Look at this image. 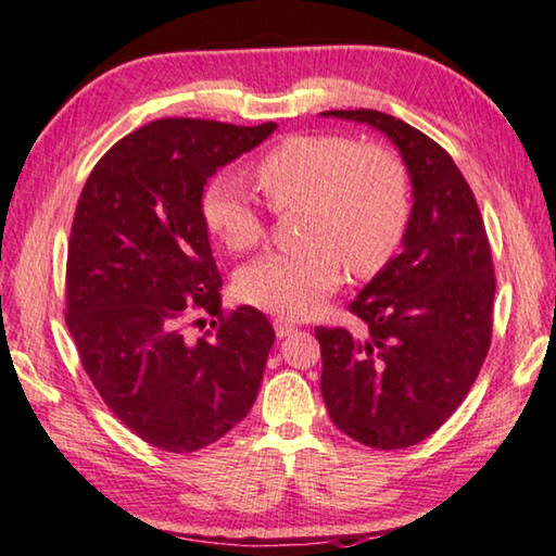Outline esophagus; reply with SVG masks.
I'll return each mask as SVG.
<instances>
[{
    "label": "esophagus",
    "mask_w": 556,
    "mask_h": 556,
    "mask_svg": "<svg viewBox=\"0 0 556 556\" xmlns=\"http://www.w3.org/2000/svg\"><path fill=\"white\" fill-rule=\"evenodd\" d=\"M273 329H276V334L283 339V337H290L293 332H298V325L293 323V319H286V317H278L276 323H273Z\"/></svg>",
    "instance_id": "obj_1"
}]
</instances>
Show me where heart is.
<instances>
[{
  "instance_id": "b5f03b06",
  "label": "heart",
  "mask_w": 556,
  "mask_h": 556,
  "mask_svg": "<svg viewBox=\"0 0 556 556\" xmlns=\"http://www.w3.org/2000/svg\"><path fill=\"white\" fill-rule=\"evenodd\" d=\"M276 210L303 204L300 243L268 251L241 268L239 295L276 315L307 317L342 280V261L356 276L381 270L401 247L410 222V178L383 146H362L339 134H295L253 168ZM202 219L231 251L263 239V217L231 178L202 190Z\"/></svg>"
}]
</instances>
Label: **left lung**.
I'll use <instances>...</instances> for the list:
<instances>
[{
    "label": "left lung",
    "mask_w": 556,
    "mask_h": 556,
    "mask_svg": "<svg viewBox=\"0 0 556 556\" xmlns=\"http://www.w3.org/2000/svg\"><path fill=\"white\" fill-rule=\"evenodd\" d=\"M323 116L368 124L401 151L413 210L401 253L368 280L352 313L364 337L317 327L332 422L374 450H405L450 420L491 346L493 261L469 182L415 126L376 110Z\"/></svg>",
    "instance_id": "8db88e82"
}]
</instances>
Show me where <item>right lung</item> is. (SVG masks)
I'll list each match as a JSON object with an SVG mask.
<instances>
[{
	"label": "right lung",
	"mask_w": 556,
	"mask_h": 556,
	"mask_svg": "<svg viewBox=\"0 0 556 556\" xmlns=\"http://www.w3.org/2000/svg\"><path fill=\"white\" fill-rule=\"evenodd\" d=\"M278 126L159 119L106 151L77 200L67 247V329L110 410L159 450L188 454L249 415L273 346L266 315L222 317L202 190ZM220 315L194 340L187 317ZM217 323H212V327Z\"/></svg>",
	"instance_id": "1"
}]
</instances>
